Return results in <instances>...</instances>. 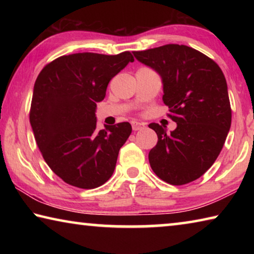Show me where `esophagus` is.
Here are the masks:
<instances>
[{
	"instance_id": "1",
	"label": "esophagus",
	"mask_w": 254,
	"mask_h": 254,
	"mask_svg": "<svg viewBox=\"0 0 254 254\" xmlns=\"http://www.w3.org/2000/svg\"><path fill=\"white\" fill-rule=\"evenodd\" d=\"M131 126H132L133 131H137V130H140V128H142L144 127V124L137 122V121H133L131 123Z\"/></svg>"
}]
</instances>
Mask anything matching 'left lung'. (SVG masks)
Wrapping results in <instances>:
<instances>
[{
	"label": "left lung",
	"instance_id": "left-lung-1",
	"mask_svg": "<svg viewBox=\"0 0 254 254\" xmlns=\"http://www.w3.org/2000/svg\"><path fill=\"white\" fill-rule=\"evenodd\" d=\"M137 62L158 72L168 117L177 123L170 133L150 123L158 142L149 152L150 166L170 185L194 182L220 154L231 127L232 111L224 74L207 56L184 45L133 51Z\"/></svg>",
	"mask_w": 254,
	"mask_h": 254
}]
</instances>
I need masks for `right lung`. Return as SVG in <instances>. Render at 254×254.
<instances>
[{
	"label": "right lung",
	"mask_w": 254,
	"mask_h": 254,
	"mask_svg": "<svg viewBox=\"0 0 254 254\" xmlns=\"http://www.w3.org/2000/svg\"><path fill=\"white\" fill-rule=\"evenodd\" d=\"M133 62L128 51L62 56L45 66L34 83V139L50 169L71 186L100 187L114 173L132 127L122 122L97 130L96 103L104 100L110 80Z\"/></svg>",
	"instance_id": "add662e5"
}]
</instances>
